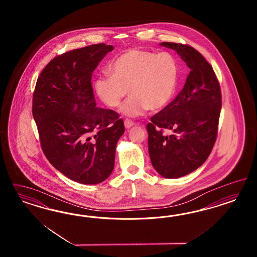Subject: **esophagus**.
<instances>
[{
    "mask_svg": "<svg viewBox=\"0 0 257 257\" xmlns=\"http://www.w3.org/2000/svg\"><path fill=\"white\" fill-rule=\"evenodd\" d=\"M134 125H135V123H134L133 121H131L130 119H125L124 126L126 129H130Z\"/></svg>",
    "mask_w": 257,
    "mask_h": 257,
    "instance_id": "esophagus-1",
    "label": "esophagus"
}]
</instances>
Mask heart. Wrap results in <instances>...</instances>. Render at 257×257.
<instances>
[{
	"label": "heart",
	"mask_w": 257,
	"mask_h": 257,
	"mask_svg": "<svg viewBox=\"0 0 257 257\" xmlns=\"http://www.w3.org/2000/svg\"><path fill=\"white\" fill-rule=\"evenodd\" d=\"M111 70L113 74L95 80V92L104 104L116 108L130 91L132 96L120 109L127 117H140L148 109L156 112L165 108L178 84V63L167 52L156 55L130 49L117 56Z\"/></svg>",
	"instance_id": "b5f03b06"
}]
</instances>
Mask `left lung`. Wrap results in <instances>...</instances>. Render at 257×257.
<instances>
[{"label": "left lung", "mask_w": 257, "mask_h": 257, "mask_svg": "<svg viewBox=\"0 0 257 257\" xmlns=\"http://www.w3.org/2000/svg\"><path fill=\"white\" fill-rule=\"evenodd\" d=\"M160 45L175 51L190 69L181 92L147 124L152 165L164 178L174 179L197 170L210 155L221 93L213 68L194 48L172 42Z\"/></svg>", "instance_id": "obj_1"}]
</instances>
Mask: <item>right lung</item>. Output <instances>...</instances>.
<instances>
[{
    "label": "right lung",
    "mask_w": 257,
    "mask_h": 257,
    "mask_svg": "<svg viewBox=\"0 0 257 257\" xmlns=\"http://www.w3.org/2000/svg\"><path fill=\"white\" fill-rule=\"evenodd\" d=\"M112 45L72 50L48 63L33 95V117L44 155L57 171L84 185L107 179L115 165L123 120L96 106L92 72Z\"/></svg>",
    "instance_id": "obj_1"
}]
</instances>
